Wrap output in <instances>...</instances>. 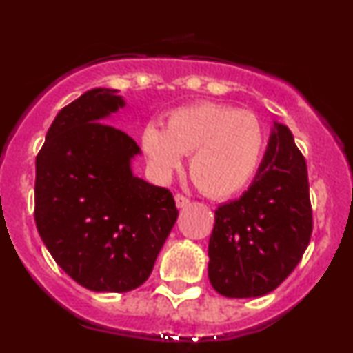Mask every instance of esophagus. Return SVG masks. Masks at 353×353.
Segmentation results:
<instances>
[{
	"label": "esophagus",
	"instance_id": "esophagus-1",
	"mask_svg": "<svg viewBox=\"0 0 353 353\" xmlns=\"http://www.w3.org/2000/svg\"><path fill=\"white\" fill-rule=\"evenodd\" d=\"M174 199H176V205L179 209H184L185 205H189V199L185 196H182V194H176V197H174Z\"/></svg>",
	"mask_w": 353,
	"mask_h": 353
}]
</instances>
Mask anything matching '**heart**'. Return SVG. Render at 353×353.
<instances>
[{
  "label": "heart",
  "instance_id": "b5f03b06",
  "mask_svg": "<svg viewBox=\"0 0 353 353\" xmlns=\"http://www.w3.org/2000/svg\"><path fill=\"white\" fill-rule=\"evenodd\" d=\"M141 144L163 177L190 156L189 174L205 196L222 199L254 179L264 151V131L252 112L214 103H197L169 112L165 129L148 124Z\"/></svg>",
  "mask_w": 353,
  "mask_h": 353
}]
</instances>
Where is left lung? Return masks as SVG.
I'll list each match as a JSON object with an SVG mask.
<instances>
[{
  "instance_id": "obj_1",
  "label": "left lung",
  "mask_w": 353,
  "mask_h": 353,
  "mask_svg": "<svg viewBox=\"0 0 353 353\" xmlns=\"http://www.w3.org/2000/svg\"><path fill=\"white\" fill-rule=\"evenodd\" d=\"M312 236L307 164L292 132L274 123L252 184L219 205L209 239V281L230 299L272 292L301 262Z\"/></svg>"
}]
</instances>
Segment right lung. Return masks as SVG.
<instances>
[{"label": "right lung", "mask_w": 353, "mask_h": 353, "mask_svg": "<svg viewBox=\"0 0 353 353\" xmlns=\"http://www.w3.org/2000/svg\"><path fill=\"white\" fill-rule=\"evenodd\" d=\"M124 99L84 92L58 112L36 156L34 221L71 279L94 292H129L152 272L179 210L171 190L131 171L139 145L101 123Z\"/></svg>", "instance_id": "right-lung-1"}]
</instances>
